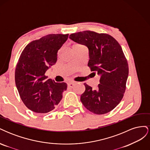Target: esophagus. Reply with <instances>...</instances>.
<instances>
[{"label":"esophagus","mask_w":150,"mask_h":150,"mask_svg":"<svg viewBox=\"0 0 150 150\" xmlns=\"http://www.w3.org/2000/svg\"><path fill=\"white\" fill-rule=\"evenodd\" d=\"M74 85H75V83H73V82H69V83L67 84V86L69 88H72L74 86Z\"/></svg>","instance_id":"esophagus-1"}]
</instances>
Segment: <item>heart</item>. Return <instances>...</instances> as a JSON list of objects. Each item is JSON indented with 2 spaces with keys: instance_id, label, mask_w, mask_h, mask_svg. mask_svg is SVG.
Returning <instances> with one entry per match:
<instances>
[{
  "instance_id": "1",
  "label": "heart",
  "mask_w": 150,
  "mask_h": 150,
  "mask_svg": "<svg viewBox=\"0 0 150 150\" xmlns=\"http://www.w3.org/2000/svg\"><path fill=\"white\" fill-rule=\"evenodd\" d=\"M75 46H81V45H79V44H77V45H75Z\"/></svg>"
}]
</instances>
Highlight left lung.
Returning a JSON list of instances; mask_svg holds the SVG:
<instances>
[{"mask_svg":"<svg viewBox=\"0 0 150 150\" xmlns=\"http://www.w3.org/2000/svg\"><path fill=\"white\" fill-rule=\"evenodd\" d=\"M69 38L88 48V65L100 76L97 90L84 83L86 89L81 101L94 114H106L116 107L125 92L129 68L122 48L112 36L93 31L72 34Z\"/></svg>","mask_w":150,"mask_h":150,"instance_id":"1","label":"left lung"}]
</instances>
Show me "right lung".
Segmentation results:
<instances>
[{
    "mask_svg": "<svg viewBox=\"0 0 150 150\" xmlns=\"http://www.w3.org/2000/svg\"><path fill=\"white\" fill-rule=\"evenodd\" d=\"M69 34H49L28 44L16 66L15 81L20 97L26 107L37 113L53 110L67 89L65 83L47 79L45 73L56 64L57 51Z\"/></svg>",
    "mask_w": 150,
    "mask_h": 150,
    "instance_id": "1",
    "label": "right lung"
}]
</instances>
